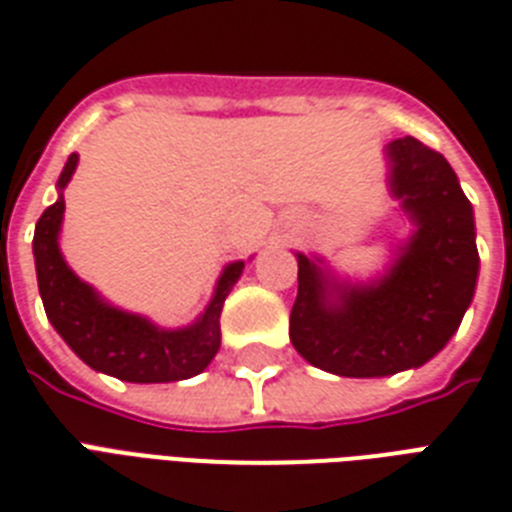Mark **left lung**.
Listing matches in <instances>:
<instances>
[{
	"label": "left lung",
	"instance_id": "left-lung-1",
	"mask_svg": "<svg viewBox=\"0 0 512 512\" xmlns=\"http://www.w3.org/2000/svg\"><path fill=\"white\" fill-rule=\"evenodd\" d=\"M388 187L415 232L372 282H346L298 259L290 343L320 370L383 378L425 365L463 322L478 280L473 208L447 158L415 137L386 145Z\"/></svg>",
	"mask_w": 512,
	"mask_h": 512
}]
</instances>
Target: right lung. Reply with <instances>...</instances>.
Wrapping results in <instances>:
<instances>
[{
	"mask_svg": "<svg viewBox=\"0 0 512 512\" xmlns=\"http://www.w3.org/2000/svg\"><path fill=\"white\" fill-rule=\"evenodd\" d=\"M76 163L79 155H68L63 174L57 179L60 198L39 216L34 232L36 280L47 320L81 362L118 380L171 383L198 375L219 351L224 298L230 296L232 285L243 275L245 261H232L224 267L206 312L179 330H163L140 314L110 306L92 285L73 275L57 245L65 211L63 190L71 182Z\"/></svg>",
	"mask_w": 512,
	"mask_h": 512,
	"instance_id": "right-lung-1",
	"label": "right lung"
}]
</instances>
